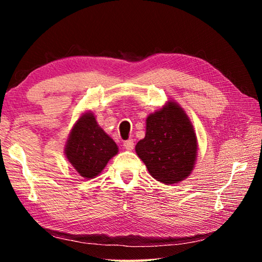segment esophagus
<instances>
[{
    "label": "esophagus",
    "instance_id": "esophagus-1",
    "mask_svg": "<svg viewBox=\"0 0 262 262\" xmlns=\"http://www.w3.org/2000/svg\"><path fill=\"white\" fill-rule=\"evenodd\" d=\"M123 148H125L126 150H133L134 149V141H133L132 139L125 141L123 142Z\"/></svg>",
    "mask_w": 262,
    "mask_h": 262
}]
</instances>
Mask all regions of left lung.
Here are the masks:
<instances>
[{
    "label": "left lung",
    "instance_id": "1",
    "mask_svg": "<svg viewBox=\"0 0 262 262\" xmlns=\"http://www.w3.org/2000/svg\"><path fill=\"white\" fill-rule=\"evenodd\" d=\"M149 173L168 185L190 174L196 158V136L187 115L174 101L150 114L147 132L135 147Z\"/></svg>",
    "mask_w": 262,
    "mask_h": 262
}]
</instances>
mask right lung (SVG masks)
Wrapping results in <instances>:
<instances>
[{"mask_svg": "<svg viewBox=\"0 0 262 262\" xmlns=\"http://www.w3.org/2000/svg\"><path fill=\"white\" fill-rule=\"evenodd\" d=\"M117 154L115 142L98 126L92 113H85L78 119L66 145L68 161L86 179L98 176Z\"/></svg>", "mask_w": 262, "mask_h": 262, "instance_id": "add662e5", "label": "right lung"}]
</instances>
